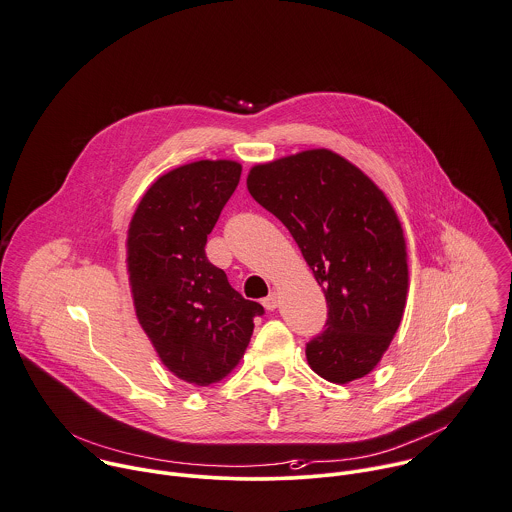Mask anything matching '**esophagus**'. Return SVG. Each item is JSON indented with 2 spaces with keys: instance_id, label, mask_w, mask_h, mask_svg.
<instances>
[{
  "instance_id": "obj_1",
  "label": "esophagus",
  "mask_w": 512,
  "mask_h": 512,
  "mask_svg": "<svg viewBox=\"0 0 512 512\" xmlns=\"http://www.w3.org/2000/svg\"><path fill=\"white\" fill-rule=\"evenodd\" d=\"M277 305H279V297H277L275 291H271V293L263 299V307H265L267 311H273V309H277Z\"/></svg>"
}]
</instances>
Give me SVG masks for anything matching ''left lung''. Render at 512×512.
<instances>
[{
    "instance_id": "left-lung-1",
    "label": "left lung",
    "mask_w": 512,
    "mask_h": 512,
    "mask_svg": "<svg viewBox=\"0 0 512 512\" xmlns=\"http://www.w3.org/2000/svg\"><path fill=\"white\" fill-rule=\"evenodd\" d=\"M247 189L293 235L321 285L327 329L307 345L311 369L347 385L389 349L407 305L403 225L387 195L331 149H307L249 169Z\"/></svg>"
}]
</instances>
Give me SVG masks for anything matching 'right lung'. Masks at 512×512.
Here are the masks:
<instances>
[{
  "label": "right lung",
  "mask_w": 512,
  "mask_h": 512,
  "mask_svg": "<svg viewBox=\"0 0 512 512\" xmlns=\"http://www.w3.org/2000/svg\"><path fill=\"white\" fill-rule=\"evenodd\" d=\"M241 179V163L201 159L161 175L127 229V275L137 321L157 357L193 387L223 381L243 359L253 317L205 255L207 235Z\"/></svg>",
  "instance_id": "add662e5"
}]
</instances>
